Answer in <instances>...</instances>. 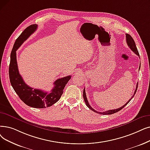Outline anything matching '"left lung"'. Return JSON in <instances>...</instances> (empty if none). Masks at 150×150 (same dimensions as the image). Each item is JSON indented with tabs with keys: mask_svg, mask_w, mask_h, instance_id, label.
Returning a JSON list of instances; mask_svg holds the SVG:
<instances>
[{
	"mask_svg": "<svg viewBox=\"0 0 150 150\" xmlns=\"http://www.w3.org/2000/svg\"><path fill=\"white\" fill-rule=\"evenodd\" d=\"M126 42H127V45L129 46V47L130 48H131V50L133 52H134V53H135L137 55L139 56V57H140V56H139L140 55H139V51H138V50H137V47H136V45H135V42H134V39L132 38V37L131 35H130L129 34H126ZM139 70H140V68H139ZM137 88H138V83L137 84V85H136V89H135V91H134V95L132 96L131 98L122 107H121L120 108H117V109L108 110V111H105V112H97L96 110H95L94 109H93L92 107H91V105H89V102H88V101L87 97H86V93H85V89H84H84H83V98H84V102H85V103H86V106H87L89 109H91V110H93V112H96V113H97L101 114V115H112V114H113V113H116V112H119L120 110H121V109H122L124 107H125L127 105V104L131 100V99L134 97V95H135V93H136L137 90Z\"/></svg>",
	"mask_w": 150,
	"mask_h": 150,
	"instance_id": "obj_1",
	"label": "left lung"
}]
</instances>
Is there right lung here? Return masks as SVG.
Here are the masks:
<instances>
[{"label":"right lung","mask_w":150,"mask_h":150,"mask_svg":"<svg viewBox=\"0 0 150 150\" xmlns=\"http://www.w3.org/2000/svg\"><path fill=\"white\" fill-rule=\"evenodd\" d=\"M37 26V24L29 25L16 40L10 54L9 77L13 88L24 103L33 108H43L51 107L59 100L65 86L71 79V76H65L55 81L53 83L54 88L50 93L32 88L25 83L18 71L16 51L36 30Z\"/></svg>","instance_id":"right-lung-1"}]
</instances>
